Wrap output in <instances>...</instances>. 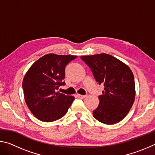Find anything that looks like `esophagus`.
I'll return each mask as SVG.
<instances>
[{
	"label": "esophagus",
	"instance_id": "esophagus-1",
	"mask_svg": "<svg viewBox=\"0 0 155 155\" xmlns=\"http://www.w3.org/2000/svg\"><path fill=\"white\" fill-rule=\"evenodd\" d=\"M85 95H81V94H77V97L78 98H81V99H83L84 98H85Z\"/></svg>",
	"mask_w": 155,
	"mask_h": 155
}]
</instances>
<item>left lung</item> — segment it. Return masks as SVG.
<instances>
[{"instance_id": "obj_1", "label": "left lung", "mask_w": 155, "mask_h": 155, "mask_svg": "<svg viewBox=\"0 0 155 155\" xmlns=\"http://www.w3.org/2000/svg\"><path fill=\"white\" fill-rule=\"evenodd\" d=\"M91 68L96 81L104 85L99 105L93 116L103 124H114L126 117L135 98L134 76L124 63L110 54L81 56Z\"/></svg>"}]
</instances>
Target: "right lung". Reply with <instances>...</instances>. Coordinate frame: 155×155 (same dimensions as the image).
Masks as SVG:
<instances>
[{"mask_svg": "<svg viewBox=\"0 0 155 155\" xmlns=\"http://www.w3.org/2000/svg\"><path fill=\"white\" fill-rule=\"evenodd\" d=\"M75 55L47 54L34 63L22 81L25 100L34 116L42 122L55 121L66 114L74 97L56 92L65 85V67Z\"/></svg>", "mask_w": 155, "mask_h": 155, "instance_id": "obj_1", "label": "right lung"}]
</instances>
